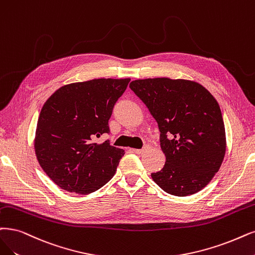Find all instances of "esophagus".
Instances as JSON below:
<instances>
[{"label":"esophagus","mask_w":255,"mask_h":255,"mask_svg":"<svg viewBox=\"0 0 255 255\" xmlns=\"http://www.w3.org/2000/svg\"><path fill=\"white\" fill-rule=\"evenodd\" d=\"M133 151H134L136 154H143L144 151H145V149H134Z\"/></svg>","instance_id":"obj_1"}]
</instances>
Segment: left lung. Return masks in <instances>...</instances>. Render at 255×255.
I'll return each mask as SVG.
<instances>
[{
  "label": "left lung",
  "instance_id": "8db88e82",
  "mask_svg": "<svg viewBox=\"0 0 255 255\" xmlns=\"http://www.w3.org/2000/svg\"><path fill=\"white\" fill-rule=\"evenodd\" d=\"M129 87L155 119L166 155L152 180L171 195L202 190L219 171L226 134L219 103L202 85L168 78L136 80Z\"/></svg>",
  "mask_w": 255,
  "mask_h": 255
}]
</instances>
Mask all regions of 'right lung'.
Returning a JSON list of instances; mask_svg holds the SVG:
<instances>
[{
	"label": "right lung",
	"instance_id": "add662e5",
	"mask_svg": "<svg viewBox=\"0 0 255 255\" xmlns=\"http://www.w3.org/2000/svg\"><path fill=\"white\" fill-rule=\"evenodd\" d=\"M130 79H97L66 85L46 101L34 148L43 170L62 189L89 194L115 175L124 150L94 139L110 133L109 119Z\"/></svg>",
	"mask_w": 255,
	"mask_h": 255
}]
</instances>
